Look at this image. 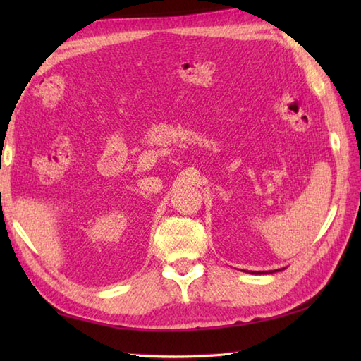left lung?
Segmentation results:
<instances>
[{
  "instance_id": "1",
  "label": "left lung",
  "mask_w": 361,
  "mask_h": 361,
  "mask_svg": "<svg viewBox=\"0 0 361 361\" xmlns=\"http://www.w3.org/2000/svg\"><path fill=\"white\" fill-rule=\"evenodd\" d=\"M283 270V268H282ZM276 271H281V268L279 270H268V271H245V273H252V274H271V273H276Z\"/></svg>"
}]
</instances>
